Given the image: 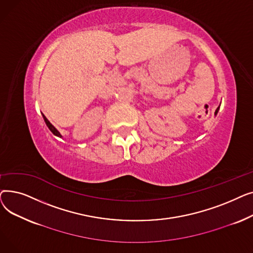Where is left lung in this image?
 I'll return each instance as SVG.
<instances>
[{
    "instance_id": "obj_1",
    "label": "left lung",
    "mask_w": 253,
    "mask_h": 253,
    "mask_svg": "<svg viewBox=\"0 0 253 253\" xmlns=\"http://www.w3.org/2000/svg\"><path fill=\"white\" fill-rule=\"evenodd\" d=\"M218 110H219V106H218V108H217V109H216V111H215V115L218 113Z\"/></svg>"
}]
</instances>
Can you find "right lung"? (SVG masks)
<instances>
[{
  "label": "right lung",
  "mask_w": 253,
  "mask_h": 253,
  "mask_svg": "<svg viewBox=\"0 0 253 253\" xmlns=\"http://www.w3.org/2000/svg\"><path fill=\"white\" fill-rule=\"evenodd\" d=\"M43 118H44V121H45V123H46V125L48 126V128L50 129V131L52 132V133L53 134H54V135H56V136H59V137H61V135H60V133H59V132L56 130V128L54 127V126H53L49 121H48V120H47V118L43 115Z\"/></svg>",
  "instance_id": "obj_1"
}]
</instances>
